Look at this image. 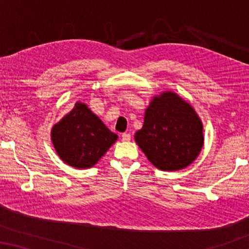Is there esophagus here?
<instances>
[{"label": "esophagus", "instance_id": "esophagus-1", "mask_svg": "<svg viewBox=\"0 0 249 249\" xmlns=\"http://www.w3.org/2000/svg\"><path fill=\"white\" fill-rule=\"evenodd\" d=\"M121 138L124 142H129L131 139V135L129 134V132H124V134H122Z\"/></svg>", "mask_w": 249, "mask_h": 249}]
</instances>
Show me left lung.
<instances>
[{
	"label": "left lung",
	"instance_id": "left-lung-1",
	"mask_svg": "<svg viewBox=\"0 0 249 249\" xmlns=\"http://www.w3.org/2000/svg\"><path fill=\"white\" fill-rule=\"evenodd\" d=\"M142 151L156 168L176 171L186 168L203 146V125L190 105L171 91L154 97L145 122L135 135Z\"/></svg>",
	"mask_w": 249,
	"mask_h": 249
}]
</instances>
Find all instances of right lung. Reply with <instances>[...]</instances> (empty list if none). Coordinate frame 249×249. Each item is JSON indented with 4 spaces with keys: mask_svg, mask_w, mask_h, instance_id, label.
Returning a JSON list of instances; mask_svg holds the SVG:
<instances>
[{
    "mask_svg": "<svg viewBox=\"0 0 249 249\" xmlns=\"http://www.w3.org/2000/svg\"><path fill=\"white\" fill-rule=\"evenodd\" d=\"M117 138L87 105L79 102L52 129V142L57 155L77 169L93 166Z\"/></svg>",
    "mask_w": 249,
    "mask_h": 249,
    "instance_id": "1",
    "label": "right lung"
}]
</instances>
